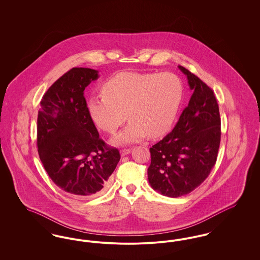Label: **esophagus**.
Returning a JSON list of instances; mask_svg holds the SVG:
<instances>
[{"mask_svg": "<svg viewBox=\"0 0 260 260\" xmlns=\"http://www.w3.org/2000/svg\"><path fill=\"white\" fill-rule=\"evenodd\" d=\"M131 151H132V149L126 148V149H121V155L122 156H125V155H127V154H129L131 153Z\"/></svg>", "mask_w": 260, "mask_h": 260, "instance_id": "obj_1", "label": "esophagus"}]
</instances>
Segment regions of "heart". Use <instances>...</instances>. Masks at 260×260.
Here are the masks:
<instances>
[{"label": "heart", "mask_w": 260, "mask_h": 260, "mask_svg": "<svg viewBox=\"0 0 260 260\" xmlns=\"http://www.w3.org/2000/svg\"><path fill=\"white\" fill-rule=\"evenodd\" d=\"M104 95L90 98L87 113L99 128L114 134L126 120L128 124L113 139L128 144L162 136L172 127L179 109L183 85L176 75L124 71L114 75L102 86Z\"/></svg>", "instance_id": "b5f03b06"}]
</instances>
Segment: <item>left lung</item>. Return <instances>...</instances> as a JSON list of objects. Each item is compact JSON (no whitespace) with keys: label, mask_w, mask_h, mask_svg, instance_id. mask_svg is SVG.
<instances>
[{"label":"left lung","mask_w":260,"mask_h":260,"mask_svg":"<svg viewBox=\"0 0 260 260\" xmlns=\"http://www.w3.org/2000/svg\"><path fill=\"white\" fill-rule=\"evenodd\" d=\"M187 76L193 94L177 124L150 148L148 180L164 196L187 195L209 176L220 144V115L212 89L196 75L178 66Z\"/></svg>","instance_id":"1"}]
</instances>
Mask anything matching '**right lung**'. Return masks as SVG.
I'll return each instance as SVG.
<instances>
[{
    "label": "right lung",
    "mask_w": 260,
    "mask_h": 260,
    "mask_svg": "<svg viewBox=\"0 0 260 260\" xmlns=\"http://www.w3.org/2000/svg\"><path fill=\"white\" fill-rule=\"evenodd\" d=\"M99 71L75 67L55 81L41 100L37 146L41 161L53 183L69 194H100L121 159L108 146L87 113L85 88Z\"/></svg>",
    "instance_id": "1"
}]
</instances>
